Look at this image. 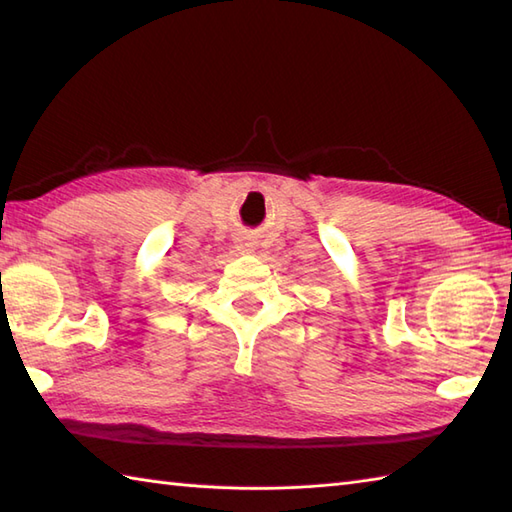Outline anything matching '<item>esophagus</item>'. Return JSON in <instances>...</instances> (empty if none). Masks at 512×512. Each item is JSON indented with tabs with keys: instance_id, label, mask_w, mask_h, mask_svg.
<instances>
[{
	"instance_id": "obj_1",
	"label": "esophagus",
	"mask_w": 512,
	"mask_h": 512,
	"mask_svg": "<svg viewBox=\"0 0 512 512\" xmlns=\"http://www.w3.org/2000/svg\"><path fill=\"white\" fill-rule=\"evenodd\" d=\"M239 250H250V244H246V242H239V246H237Z\"/></svg>"
}]
</instances>
